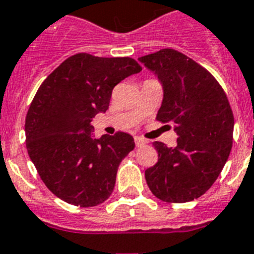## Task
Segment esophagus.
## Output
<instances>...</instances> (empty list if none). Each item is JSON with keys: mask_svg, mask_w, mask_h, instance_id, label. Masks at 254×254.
Wrapping results in <instances>:
<instances>
[{"mask_svg": "<svg viewBox=\"0 0 254 254\" xmlns=\"http://www.w3.org/2000/svg\"><path fill=\"white\" fill-rule=\"evenodd\" d=\"M146 140L145 139H142V137H140V136H135V144L136 146H141L144 145V144H146Z\"/></svg>", "mask_w": 254, "mask_h": 254, "instance_id": "obj_1", "label": "esophagus"}]
</instances>
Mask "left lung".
<instances>
[{"label": "left lung", "instance_id": "8db88e82", "mask_svg": "<svg viewBox=\"0 0 254 254\" xmlns=\"http://www.w3.org/2000/svg\"><path fill=\"white\" fill-rule=\"evenodd\" d=\"M158 76L163 100L157 121L175 125L177 146L154 141L158 162L145 170L152 193L166 202H188L219 177L232 148L234 114L223 88L204 67L175 49L140 57Z\"/></svg>", "mask_w": 254, "mask_h": 254}]
</instances>
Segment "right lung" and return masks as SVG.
Masks as SVG:
<instances>
[{
    "label": "right lung",
    "instance_id": "right-lung-1",
    "mask_svg": "<svg viewBox=\"0 0 254 254\" xmlns=\"http://www.w3.org/2000/svg\"><path fill=\"white\" fill-rule=\"evenodd\" d=\"M141 71L129 57L77 53L37 89L26 117V146L40 178L57 197L80 207L112 194L119 163L133 148L129 133L92 137V118L109 109L113 88Z\"/></svg>",
    "mask_w": 254,
    "mask_h": 254
}]
</instances>
